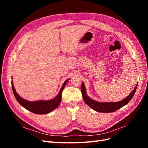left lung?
Instances as JSON below:
<instances>
[{
  "mask_svg": "<svg viewBox=\"0 0 148 148\" xmlns=\"http://www.w3.org/2000/svg\"><path fill=\"white\" fill-rule=\"evenodd\" d=\"M138 84L136 85L135 88H134L132 92L127 97H125L124 99L120 101L119 102H97L95 100L91 99L90 97H88L86 91V88H85L84 84L83 82L82 84V93L83 100L86 104L92 108L93 110H95L99 112H104V113H109V112H113L117 110H119L121 107H123L124 106L127 105L130 102L134 95L136 92Z\"/></svg>",
  "mask_w": 148,
  "mask_h": 148,
  "instance_id": "obj_1",
  "label": "left lung"
}]
</instances>
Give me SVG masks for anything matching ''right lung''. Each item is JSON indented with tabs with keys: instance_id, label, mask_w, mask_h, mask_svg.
<instances>
[{
	"instance_id": "obj_1",
	"label": "right lung",
	"mask_w": 148,
	"mask_h": 148,
	"mask_svg": "<svg viewBox=\"0 0 148 148\" xmlns=\"http://www.w3.org/2000/svg\"><path fill=\"white\" fill-rule=\"evenodd\" d=\"M69 79H67L62 85L59 92L58 95L52 99L44 101L40 100L36 101H28L23 99L20 97L18 93L16 92L15 89L13 86V82H12V87L13 89V92L16 101L18 102L19 104L23 107L24 108L28 110L31 112L36 114H46L51 112L52 110L56 109L60 104L62 100V93L65 86L66 84L68 82Z\"/></svg>"
}]
</instances>
